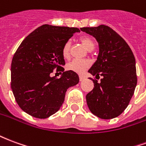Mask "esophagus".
Returning <instances> with one entry per match:
<instances>
[{"label": "esophagus", "instance_id": "esophagus-1", "mask_svg": "<svg viewBox=\"0 0 146 146\" xmlns=\"http://www.w3.org/2000/svg\"><path fill=\"white\" fill-rule=\"evenodd\" d=\"M84 79H85V77L84 76H80V81H83Z\"/></svg>", "mask_w": 146, "mask_h": 146}]
</instances>
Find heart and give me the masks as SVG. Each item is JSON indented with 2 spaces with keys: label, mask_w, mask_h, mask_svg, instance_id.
Wrapping results in <instances>:
<instances>
[{
  "label": "heart",
  "mask_w": 146,
  "mask_h": 146,
  "mask_svg": "<svg viewBox=\"0 0 146 146\" xmlns=\"http://www.w3.org/2000/svg\"><path fill=\"white\" fill-rule=\"evenodd\" d=\"M80 40L82 43V44L85 47L86 49L88 51H92L95 48V43L92 40V39H91L88 36H82L80 38ZM70 46H71L70 42L66 41L62 47V56L66 59H68L70 57ZM90 66H91L90 61L74 59V60L71 61L70 62L67 64L66 67L68 70H71L74 73L82 74L88 69Z\"/></svg>",
  "instance_id": "heart-1"
}]
</instances>
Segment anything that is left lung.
Segmentation results:
<instances>
[{"instance_id":"8db88e82","label":"left lung","mask_w":146,"mask_h":146,"mask_svg":"<svg viewBox=\"0 0 146 146\" xmlns=\"http://www.w3.org/2000/svg\"><path fill=\"white\" fill-rule=\"evenodd\" d=\"M83 32L94 36L98 43L97 60L88 70L96 79L94 88L86 95L87 104L94 115L113 119L127 107L137 85L135 58L123 39L110 27L100 25L83 27Z\"/></svg>"}]
</instances>
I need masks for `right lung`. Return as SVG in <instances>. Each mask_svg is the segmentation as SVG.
<instances>
[{
	"mask_svg": "<svg viewBox=\"0 0 146 146\" xmlns=\"http://www.w3.org/2000/svg\"><path fill=\"white\" fill-rule=\"evenodd\" d=\"M80 32L78 28L44 24L30 33L15 51L11 66V88L19 107L45 119L60 109L67 89L79 83L77 73L64 71V44ZM57 68L62 76L52 77ZM63 73H61V72Z\"/></svg>",
	"mask_w": 146,
	"mask_h": 146,
	"instance_id": "1",
	"label": "right lung"
}]
</instances>
